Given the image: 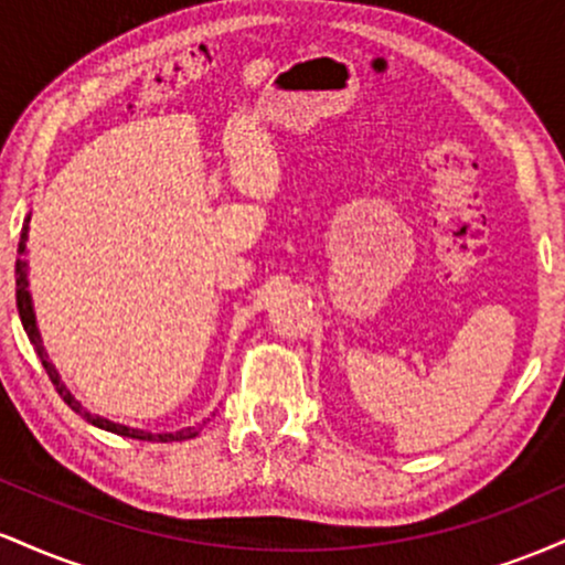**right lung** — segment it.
Here are the masks:
<instances>
[{"label": "right lung", "mask_w": 565, "mask_h": 565, "mask_svg": "<svg viewBox=\"0 0 565 565\" xmlns=\"http://www.w3.org/2000/svg\"><path fill=\"white\" fill-rule=\"evenodd\" d=\"M29 220L31 215H25L23 220V231H21V244H18V255H25V238H29ZM29 265H25L23 257H18L15 263V300H18V313H21V323L25 329V334H29L31 345H34L39 361H42L44 372L50 374V380H53L55 391L61 393V398L66 401V404L74 408V412L84 414V419L87 423H93L95 427H103V430L108 433H116V436H127V438H138V440H157V444H170V440H188V438H196L199 436V427H183V430L178 433H146V430H138V427H127V425H119V423H111V419L106 417H97V414H89L84 412L79 401L74 398L66 391V385L61 382V374L55 372L53 361L47 359V353H44V345H42V337H39V329H36V316H34V305H31V291H29Z\"/></svg>", "instance_id": "add662e5"}]
</instances>
